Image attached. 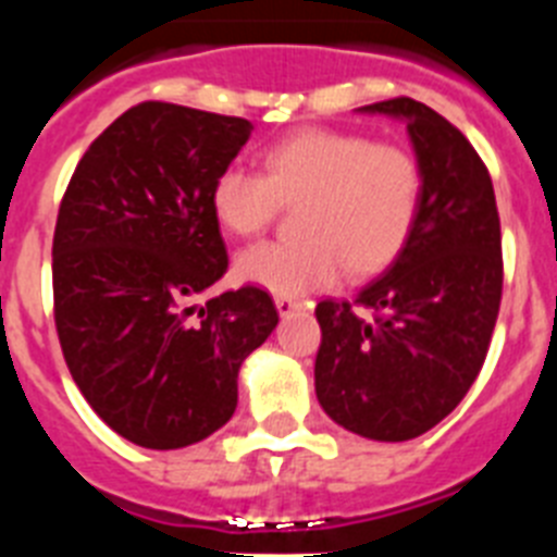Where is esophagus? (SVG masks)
<instances>
[{
    "label": "esophagus",
    "instance_id": "34e87169",
    "mask_svg": "<svg viewBox=\"0 0 557 557\" xmlns=\"http://www.w3.org/2000/svg\"><path fill=\"white\" fill-rule=\"evenodd\" d=\"M304 304L295 301V298H284V295H275V309H278V314L282 318H287V314H293L295 309H301Z\"/></svg>",
    "mask_w": 557,
    "mask_h": 557
}]
</instances>
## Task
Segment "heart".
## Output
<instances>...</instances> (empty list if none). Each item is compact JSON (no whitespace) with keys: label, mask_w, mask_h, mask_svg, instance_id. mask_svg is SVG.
Returning a JSON list of instances; mask_svg holds the SVG:
<instances>
[{"label":"heart","mask_w":557,"mask_h":557,"mask_svg":"<svg viewBox=\"0 0 557 557\" xmlns=\"http://www.w3.org/2000/svg\"><path fill=\"white\" fill-rule=\"evenodd\" d=\"M264 175L228 166L211 184L214 220L234 236L268 228L278 206H298L295 243H262L236 259V278L298 298L346 270H385L416 228L424 175L405 147L339 131H301L262 156Z\"/></svg>","instance_id":"b5f03b06"}]
</instances>
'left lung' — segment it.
I'll use <instances>...</instances> for the list:
<instances>
[{
  "mask_svg": "<svg viewBox=\"0 0 557 557\" xmlns=\"http://www.w3.org/2000/svg\"><path fill=\"white\" fill-rule=\"evenodd\" d=\"M359 113L405 122L424 175L405 250L354 304L321 301L314 393L334 424L398 444L441 424L474 385L502 298L494 186L469 139L410 97Z\"/></svg>",
  "mask_w": 557,
  "mask_h": 557,
  "instance_id": "1",
  "label": "left lung"
}]
</instances>
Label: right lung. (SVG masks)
<instances>
[{
	"mask_svg": "<svg viewBox=\"0 0 557 557\" xmlns=\"http://www.w3.org/2000/svg\"><path fill=\"white\" fill-rule=\"evenodd\" d=\"M248 120L141 102L91 141L52 243L55 326L75 385L116 435L184 449L231 421L236 376L278 323L264 289L200 304L228 268L211 184Z\"/></svg>",
	"mask_w": 557,
	"mask_h": 557,
	"instance_id": "add662e5",
	"label": "right lung"
}]
</instances>
